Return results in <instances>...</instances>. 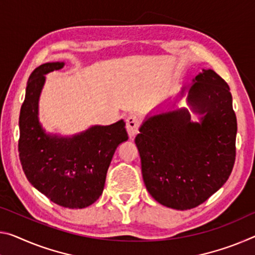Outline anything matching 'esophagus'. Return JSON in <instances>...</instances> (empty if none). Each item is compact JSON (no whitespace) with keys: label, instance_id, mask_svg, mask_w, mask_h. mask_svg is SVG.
Returning a JSON list of instances; mask_svg holds the SVG:
<instances>
[{"label":"esophagus","instance_id":"obj_1","mask_svg":"<svg viewBox=\"0 0 255 255\" xmlns=\"http://www.w3.org/2000/svg\"><path fill=\"white\" fill-rule=\"evenodd\" d=\"M140 125V120L137 116L130 115L127 117L126 119V129L129 135V138H134L138 132V128Z\"/></svg>","mask_w":255,"mask_h":255}]
</instances>
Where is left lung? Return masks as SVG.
I'll use <instances>...</instances> for the list:
<instances>
[{
	"label": "left lung",
	"mask_w": 255,
	"mask_h": 255,
	"mask_svg": "<svg viewBox=\"0 0 255 255\" xmlns=\"http://www.w3.org/2000/svg\"><path fill=\"white\" fill-rule=\"evenodd\" d=\"M194 82L187 100L204 115L200 124L179 109L149 117L135 138L148 193L176 210L196 208L215 194L236 156L237 120L228 84L211 69Z\"/></svg>",
	"instance_id": "8db88e82"
}]
</instances>
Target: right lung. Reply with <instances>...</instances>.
I'll list each match as a JSON object with an SVG mask.
<instances>
[{
  "label": "right lung",
  "mask_w": 255,
  "mask_h": 255,
  "mask_svg": "<svg viewBox=\"0 0 255 255\" xmlns=\"http://www.w3.org/2000/svg\"><path fill=\"white\" fill-rule=\"evenodd\" d=\"M63 66L44 63L29 76L19 117L18 151L23 172L36 189L60 207L83 209L101 196L116 148L128 135L124 120L70 138L45 134L37 117L44 75Z\"/></svg>",
  "instance_id": "1"
}]
</instances>
